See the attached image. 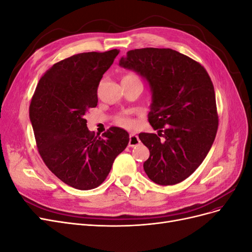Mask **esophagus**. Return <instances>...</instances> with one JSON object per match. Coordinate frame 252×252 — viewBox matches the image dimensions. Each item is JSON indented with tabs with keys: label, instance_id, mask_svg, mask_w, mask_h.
<instances>
[{
	"label": "esophagus",
	"instance_id": "obj_1",
	"mask_svg": "<svg viewBox=\"0 0 252 252\" xmlns=\"http://www.w3.org/2000/svg\"><path fill=\"white\" fill-rule=\"evenodd\" d=\"M140 139H139V136L136 135V134H134V133H131L130 135H129V143H128V145L130 147H133V146H136V145L138 144H140Z\"/></svg>",
	"mask_w": 252,
	"mask_h": 252
}]
</instances>
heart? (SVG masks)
I'll list each match as a JSON object with an SVG mask.
<instances>
[{"instance_id": "1", "label": "heart", "mask_w": 252, "mask_h": 252, "mask_svg": "<svg viewBox=\"0 0 252 252\" xmlns=\"http://www.w3.org/2000/svg\"><path fill=\"white\" fill-rule=\"evenodd\" d=\"M125 78H136V77H134V75H127ZM117 124L126 129H131L135 125V121L128 116H120L117 119Z\"/></svg>"}]
</instances>
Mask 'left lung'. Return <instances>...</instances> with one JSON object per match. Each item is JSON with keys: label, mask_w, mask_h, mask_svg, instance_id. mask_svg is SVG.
Here are the masks:
<instances>
[{"label": "left lung", "mask_w": 252, "mask_h": 252, "mask_svg": "<svg viewBox=\"0 0 252 252\" xmlns=\"http://www.w3.org/2000/svg\"><path fill=\"white\" fill-rule=\"evenodd\" d=\"M119 65L141 75L150 89L148 120L158 134H139L150 152L144 170L158 185L178 184L202 164L216 139L219 121L209 75L169 48L130 50Z\"/></svg>", "instance_id": "8db88e82"}]
</instances>
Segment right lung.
I'll list each match as a JSON object with an SVG mask.
<instances>
[{"instance_id": "obj_1", "label": "right lung", "mask_w": 252, "mask_h": 252, "mask_svg": "<svg viewBox=\"0 0 252 252\" xmlns=\"http://www.w3.org/2000/svg\"><path fill=\"white\" fill-rule=\"evenodd\" d=\"M119 52H84L61 61L40 79L30 104L29 118L44 163L75 189L100 186L129 142L128 132L120 127L95 136L85 119L97 105L98 84Z\"/></svg>"}]
</instances>
